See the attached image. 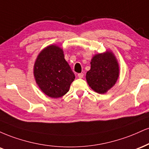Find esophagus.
I'll list each match as a JSON object with an SVG mask.
<instances>
[{
  "mask_svg": "<svg viewBox=\"0 0 149 149\" xmlns=\"http://www.w3.org/2000/svg\"><path fill=\"white\" fill-rule=\"evenodd\" d=\"M77 75H78V77L79 79H81L84 77V73H79Z\"/></svg>",
  "mask_w": 149,
  "mask_h": 149,
  "instance_id": "34e87169",
  "label": "esophagus"
}]
</instances>
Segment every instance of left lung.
I'll list each match as a JSON object with an SVG mask.
<instances>
[{"mask_svg": "<svg viewBox=\"0 0 149 149\" xmlns=\"http://www.w3.org/2000/svg\"><path fill=\"white\" fill-rule=\"evenodd\" d=\"M118 74L119 67L116 58L111 52H107L93 56L86 78L93 90L103 94L116 84Z\"/></svg>", "mask_w": 149, "mask_h": 149, "instance_id": "obj_1", "label": "left lung"}]
</instances>
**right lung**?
<instances>
[{"mask_svg":"<svg viewBox=\"0 0 149 149\" xmlns=\"http://www.w3.org/2000/svg\"><path fill=\"white\" fill-rule=\"evenodd\" d=\"M34 76L42 91L58 98L69 91L75 76L60 47L51 45L40 52L34 65Z\"/></svg>","mask_w":149,"mask_h":149,"instance_id":"obj_1","label":"right lung"}]
</instances>
